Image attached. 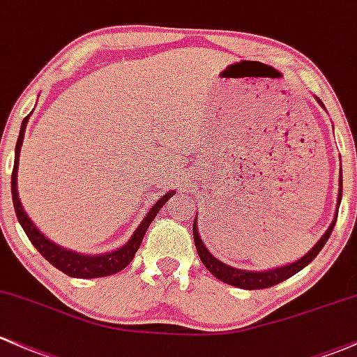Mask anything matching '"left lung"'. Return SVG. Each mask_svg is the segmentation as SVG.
<instances>
[{
  "label": "left lung",
  "instance_id": "obj_1",
  "mask_svg": "<svg viewBox=\"0 0 357 357\" xmlns=\"http://www.w3.org/2000/svg\"><path fill=\"white\" fill-rule=\"evenodd\" d=\"M339 197H337V208L340 205V199H342V169H340V179H339ZM337 211L335 210V217L334 220H332L331 227L327 229V232L324 234L322 238H320L319 242H317L315 245H313L310 252L305 254L301 259H298L296 262H293V264H288V266H283V268H278V269H271V271H262V273H252V271H242V269H236L232 268V266H227L223 264L222 261H218L217 257H213L211 254L208 252V249L205 248V244L202 242V238H199V234H198V227H197V218H195L193 222V238H195V245H197V250H198V256L199 259H202L203 264H205V268L208 269V271L213 274L215 278H218V280L223 281V283L227 284H232V287H237V288H244V289H262V288H269V287H274V284L281 283V281L288 280V278H291L293 274H296L301 269L305 268V266H308L310 262L315 259L317 254L322 250V248L325 245V242L328 241V237H331L332 230H334V225H335V220H337Z\"/></svg>",
  "mask_w": 357,
  "mask_h": 357
}]
</instances>
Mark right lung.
Returning a JSON list of instances; mask_svg holds the SVG:
<instances>
[{
	"label": "right lung",
	"instance_id": "right-lung-1",
	"mask_svg": "<svg viewBox=\"0 0 357 357\" xmlns=\"http://www.w3.org/2000/svg\"><path fill=\"white\" fill-rule=\"evenodd\" d=\"M29 116L23 119L22 128H20V135L17 140V147H15V166L13 172H11V197H13V206L15 213H17L20 225L25 230L26 237L30 238V242L35 245V249L45 257L54 268H57L59 271H62L68 276L73 278H101V276H109V274H115L121 271L123 268H127L134 259L135 252L139 250L140 244H142V238L146 236L149 225L154 220L155 215L159 213V210L162 208L164 203L169 199L174 191L164 195L162 198L149 210V213L144 217V220L140 222V225L137 227L134 236L130 237V241L125 245H121L120 249L113 250V252L101 254V256H83V254L73 252V250L61 248V245L54 244L47 238L37 227L33 225V222L26 217L25 210H23L22 203L18 198V190H17V174H18V158H20V149H22L23 137H25V127Z\"/></svg>",
	"mask_w": 357,
	"mask_h": 357
}]
</instances>
